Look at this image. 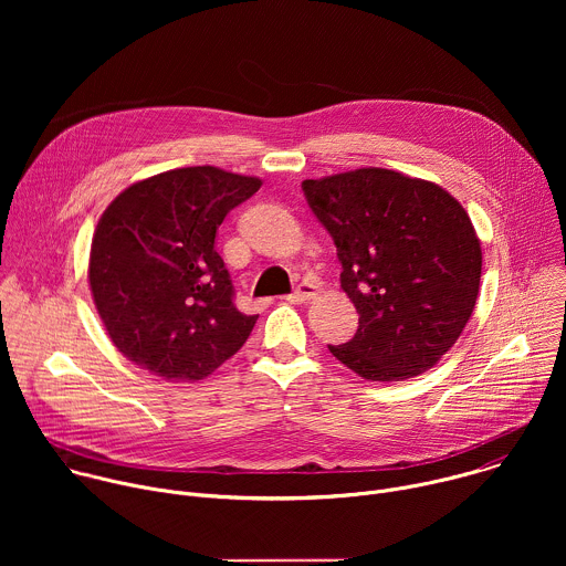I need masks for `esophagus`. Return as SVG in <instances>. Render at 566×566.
I'll list each match as a JSON object with an SVG mask.
<instances>
[{
    "label": "esophagus",
    "instance_id": "1",
    "mask_svg": "<svg viewBox=\"0 0 566 566\" xmlns=\"http://www.w3.org/2000/svg\"><path fill=\"white\" fill-rule=\"evenodd\" d=\"M315 291H317V286L313 284V282H302L291 295H286L284 300H289V302H295V304H300V302H306V300H311L313 295H315Z\"/></svg>",
    "mask_w": 566,
    "mask_h": 566
}]
</instances>
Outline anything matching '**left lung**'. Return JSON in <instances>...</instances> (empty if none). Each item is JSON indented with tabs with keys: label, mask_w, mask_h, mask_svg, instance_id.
<instances>
[{
	"label": "left lung",
	"mask_w": 566,
	"mask_h": 566,
	"mask_svg": "<svg viewBox=\"0 0 566 566\" xmlns=\"http://www.w3.org/2000/svg\"><path fill=\"white\" fill-rule=\"evenodd\" d=\"M308 208L343 264L358 332L329 352L365 380H408L457 343L472 315L481 244L441 186L385 168L306 179Z\"/></svg>",
	"instance_id": "obj_1"
}]
</instances>
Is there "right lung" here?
<instances>
[{
  "label": "right lung",
  "mask_w": 566,
  "mask_h": 566,
  "mask_svg": "<svg viewBox=\"0 0 566 566\" xmlns=\"http://www.w3.org/2000/svg\"><path fill=\"white\" fill-rule=\"evenodd\" d=\"M260 186L212 166L179 168L132 184L107 206L90 286L127 360L166 380H201L249 340L258 315L234 306L214 234Z\"/></svg>",
  "instance_id": "right-lung-1"
}]
</instances>
